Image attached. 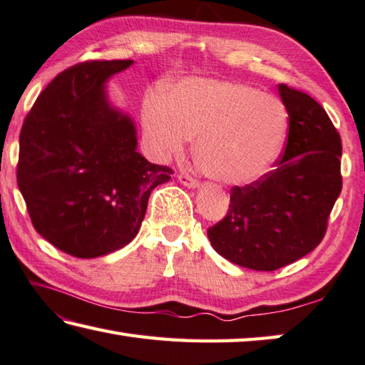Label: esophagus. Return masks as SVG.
<instances>
[{"label": "esophagus", "instance_id": "esophagus-1", "mask_svg": "<svg viewBox=\"0 0 365 365\" xmlns=\"http://www.w3.org/2000/svg\"><path fill=\"white\" fill-rule=\"evenodd\" d=\"M178 182H180L182 185H185V187H187V188H197V187H200V182H197L196 178L187 175V174L178 175Z\"/></svg>", "mask_w": 365, "mask_h": 365}]
</instances>
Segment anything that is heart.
I'll use <instances>...</instances> for the list:
<instances>
[{"label":"heart","instance_id":"1","mask_svg":"<svg viewBox=\"0 0 365 365\" xmlns=\"http://www.w3.org/2000/svg\"><path fill=\"white\" fill-rule=\"evenodd\" d=\"M145 128L163 156L178 155L188 138L205 175L227 185H250L273 169L286 147L289 111L254 86L188 78L168 98L153 97Z\"/></svg>","mask_w":365,"mask_h":365}]
</instances>
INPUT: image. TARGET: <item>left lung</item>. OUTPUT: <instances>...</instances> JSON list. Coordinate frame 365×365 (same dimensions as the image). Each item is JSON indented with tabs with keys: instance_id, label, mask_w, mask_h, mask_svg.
I'll return each instance as SVG.
<instances>
[{
	"instance_id": "obj_1",
	"label": "left lung",
	"mask_w": 365,
	"mask_h": 365,
	"mask_svg": "<svg viewBox=\"0 0 365 365\" xmlns=\"http://www.w3.org/2000/svg\"><path fill=\"white\" fill-rule=\"evenodd\" d=\"M289 137L277 168L233 187L223 220L207 230L217 254L255 271H274L319 246L341 191V138L314 98L277 86Z\"/></svg>"
}]
</instances>
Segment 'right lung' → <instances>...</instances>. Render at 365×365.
Segmentation results:
<instances>
[{
    "label": "right lung",
    "instance_id": "right-lung-1",
    "mask_svg": "<svg viewBox=\"0 0 365 365\" xmlns=\"http://www.w3.org/2000/svg\"><path fill=\"white\" fill-rule=\"evenodd\" d=\"M132 63L92 61L62 71L22 125L17 185L31 223L73 257L128 246L150 193L170 180L172 169L138 153L134 121L108 101V79Z\"/></svg>",
    "mask_w": 365,
    "mask_h": 365
}]
</instances>
